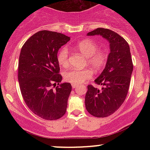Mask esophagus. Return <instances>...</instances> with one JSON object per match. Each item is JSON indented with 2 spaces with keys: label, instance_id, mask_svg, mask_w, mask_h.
<instances>
[{
  "label": "esophagus",
  "instance_id": "obj_1",
  "mask_svg": "<svg viewBox=\"0 0 150 150\" xmlns=\"http://www.w3.org/2000/svg\"><path fill=\"white\" fill-rule=\"evenodd\" d=\"M77 87V86L76 85H72V87H73V88H76Z\"/></svg>",
  "mask_w": 150,
  "mask_h": 150
}]
</instances>
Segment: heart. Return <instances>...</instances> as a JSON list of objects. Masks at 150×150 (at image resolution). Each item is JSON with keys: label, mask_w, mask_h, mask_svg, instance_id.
<instances>
[{"label": "heart", "mask_w": 150, "mask_h": 150, "mask_svg": "<svg viewBox=\"0 0 150 150\" xmlns=\"http://www.w3.org/2000/svg\"><path fill=\"white\" fill-rule=\"evenodd\" d=\"M76 49L87 58V64L93 70L99 72L106 66L108 61V55L105 51H99V45L92 39H85L77 44ZM69 52L66 47H63L58 51L57 60L58 63L63 67L68 65ZM64 80L73 85L84 83L92 77V72L88 69L66 70L63 74Z\"/></svg>", "instance_id": "heart-1"}]
</instances>
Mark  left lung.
I'll return each mask as SVG.
<instances>
[{"instance_id":"obj_1","label":"left lung","mask_w":150,"mask_h":150,"mask_svg":"<svg viewBox=\"0 0 150 150\" xmlns=\"http://www.w3.org/2000/svg\"><path fill=\"white\" fill-rule=\"evenodd\" d=\"M101 35L109 42L110 53L104 70L94 80L102 85L99 89L87 86L85 107L93 116L104 118L113 114L124 102L128 94L133 70L130 47L128 42L116 32L108 29L99 28L87 36Z\"/></svg>"}]
</instances>
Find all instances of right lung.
I'll return each mask as SVG.
<instances>
[{
    "mask_svg": "<svg viewBox=\"0 0 150 150\" xmlns=\"http://www.w3.org/2000/svg\"><path fill=\"white\" fill-rule=\"evenodd\" d=\"M70 40L63 34L39 31L28 39L20 51L18 82L21 94L28 108L43 119L58 120L66 112L72 86L61 83L57 53Z\"/></svg>",
    "mask_w": 150,
    "mask_h": 150,
    "instance_id": "1",
    "label": "right lung"
}]
</instances>
